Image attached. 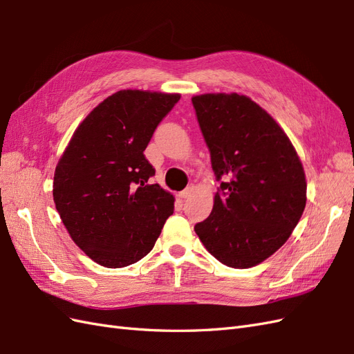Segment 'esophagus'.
Segmentation results:
<instances>
[{"label": "esophagus", "instance_id": "1", "mask_svg": "<svg viewBox=\"0 0 354 354\" xmlns=\"http://www.w3.org/2000/svg\"><path fill=\"white\" fill-rule=\"evenodd\" d=\"M193 193H194V187L189 185V187H187L184 191H180V193H179V198L185 200V198L191 197V194H193Z\"/></svg>", "mask_w": 354, "mask_h": 354}]
</instances>
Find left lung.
Returning a JSON list of instances; mask_svg holds the SVG:
<instances>
[{"mask_svg":"<svg viewBox=\"0 0 354 354\" xmlns=\"http://www.w3.org/2000/svg\"><path fill=\"white\" fill-rule=\"evenodd\" d=\"M219 180L210 215L194 231L219 262L249 268L285 245L307 201L294 145L267 111L237 93L194 96Z\"/></svg>","mask_w":354,"mask_h":354,"instance_id":"left-lung-1","label":"left lung"}]
</instances>
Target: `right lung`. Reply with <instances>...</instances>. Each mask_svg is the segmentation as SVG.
Segmentation results:
<instances>
[{
    "mask_svg": "<svg viewBox=\"0 0 354 354\" xmlns=\"http://www.w3.org/2000/svg\"><path fill=\"white\" fill-rule=\"evenodd\" d=\"M180 95L120 90L77 127L55 170L53 200L75 245L121 268L149 254L175 198L149 178L144 151Z\"/></svg>",
    "mask_w": 354,
    "mask_h": 354,
    "instance_id": "1",
    "label": "right lung"
}]
</instances>
